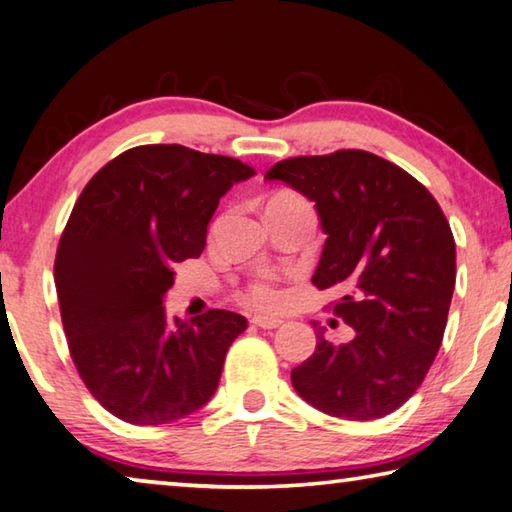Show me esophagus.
<instances>
[{
	"label": "esophagus",
	"mask_w": 512,
	"mask_h": 512,
	"mask_svg": "<svg viewBox=\"0 0 512 512\" xmlns=\"http://www.w3.org/2000/svg\"><path fill=\"white\" fill-rule=\"evenodd\" d=\"M250 323L262 327V329H275V327L282 325V320L271 318V316H253V318H250Z\"/></svg>",
	"instance_id": "esophagus-1"
}]
</instances>
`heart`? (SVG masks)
<instances>
[{
	"mask_svg": "<svg viewBox=\"0 0 512 512\" xmlns=\"http://www.w3.org/2000/svg\"><path fill=\"white\" fill-rule=\"evenodd\" d=\"M282 196H291V194H282ZM241 302H246L248 307H255V309H275L280 307L282 302V289L277 287L275 277L271 275L257 277V280L250 282L248 289L241 293Z\"/></svg>",
	"mask_w": 512,
	"mask_h": 512,
	"instance_id": "heart-1",
	"label": "heart"
}]
</instances>
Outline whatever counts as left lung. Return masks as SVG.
Segmentation results:
<instances>
[{
    "mask_svg": "<svg viewBox=\"0 0 512 512\" xmlns=\"http://www.w3.org/2000/svg\"><path fill=\"white\" fill-rule=\"evenodd\" d=\"M264 178L316 203L327 239L311 282L341 287L334 314L352 327L334 345L314 323L316 350L291 384L334 418H384L418 391L443 343L456 284L443 210L411 173L359 149L282 160Z\"/></svg>",
    "mask_w": 512,
    "mask_h": 512,
    "instance_id": "obj_1",
    "label": "left lung"
}]
</instances>
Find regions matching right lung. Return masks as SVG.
Returning a JSON list of instances; mask_svg holds the SVG:
<instances>
[{"instance_id":"add662e5","label":"right lung","mask_w":512,"mask_h":512,"mask_svg":"<svg viewBox=\"0 0 512 512\" xmlns=\"http://www.w3.org/2000/svg\"><path fill=\"white\" fill-rule=\"evenodd\" d=\"M255 169L180 144L128 149L94 173L60 237L54 280L69 354L103 409L167 424L210 402L246 318L192 323L162 307L173 264L198 257L228 189Z\"/></svg>"}]
</instances>
